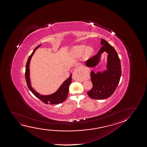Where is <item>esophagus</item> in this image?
Wrapping results in <instances>:
<instances>
[{
    "instance_id": "1",
    "label": "esophagus",
    "mask_w": 147,
    "mask_h": 147,
    "mask_svg": "<svg viewBox=\"0 0 147 147\" xmlns=\"http://www.w3.org/2000/svg\"><path fill=\"white\" fill-rule=\"evenodd\" d=\"M84 74V67L83 66L79 67L78 68L75 69L73 72V76H77V75H83Z\"/></svg>"
}]
</instances>
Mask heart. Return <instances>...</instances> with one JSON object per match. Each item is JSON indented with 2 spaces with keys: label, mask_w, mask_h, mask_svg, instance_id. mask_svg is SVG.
<instances>
[{
  "label": "heart",
  "mask_w": 147,
  "mask_h": 147,
  "mask_svg": "<svg viewBox=\"0 0 147 147\" xmlns=\"http://www.w3.org/2000/svg\"><path fill=\"white\" fill-rule=\"evenodd\" d=\"M84 53V58L88 59L93 54L94 52V49L92 47H87L84 45H81L73 47L72 53L75 56H80Z\"/></svg>",
  "instance_id": "heart-1"
}]
</instances>
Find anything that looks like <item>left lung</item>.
<instances>
[{"instance_id": "1", "label": "left lung", "mask_w": 147, "mask_h": 147, "mask_svg": "<svg viewBox=\"0 0 147 147\" xmlns=\"http://www.w3.org/2000/svg\"><path fill=\"white\" fill-rule=\"evenodd\" d=\"M100 44L102 46L97 54L85 62L86 66L93 68L100 62L102 53L106 52L108 54L107 70L96 73L92 71L90 73L93 87L87 92V94L95 99H103L111 96L119 85L121 74V61L116 51L103 38Z\"/></svg>"}]
</instances>
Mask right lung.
<instances>
[{
	"mask_svg": "<svg viewBox=\"0 0 147 147\" xmlns=\"http://www.w3.org/2000/svg\"><path fill=\"white\" fill-rule=\"evenodd\" d=\"M41 44L39 45L38 46L36 47L33 51L32 54L30 55L28 58V61L26 62V73H25V77L26 80V84L28 85V88L30 91L36 96L40 99V100L46 104H50V105H56L62 103L66 99L69 92V87L72 82V74H71L70 76L61 85L60 87L59 88L58 90L55 92L53 93L52 94L48 95H42L40 94L38 92H36L34 89L32 88L31 86L30 83V60L32 57L34 52L36 51V49L38 47H40Z\"/></svg>",
	"mask_w": 147,
	"mask_h": 147,
	"instance_id": "add662e5",
	"label": "right lung"
}]
</instances>
